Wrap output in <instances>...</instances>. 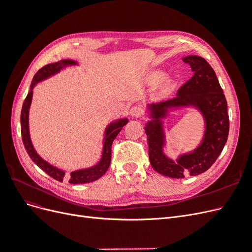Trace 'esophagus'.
Returning <instances> with one entry per match:
<instances>
[{
    "mask_svg": "<svg viewBox=\"0 0 252 252\" xmlns=\"http://www.w3.org/2000/svg\"><path fill=\"white\" fill-rule=\"evenodd\" d=\"M129 114H130L131 117L139 118L142 114V108L140 107V106H133V107H131L130 110H129Z\"/></svg>",
    "mask_w": 252,
    "mask_h": 252,
    "instance_id": "34e87169",
    "label": "esophagus"
}]
</instances>
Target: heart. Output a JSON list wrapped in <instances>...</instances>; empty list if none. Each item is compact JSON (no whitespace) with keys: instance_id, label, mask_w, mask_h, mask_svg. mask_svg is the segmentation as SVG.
Returning <instances> with one entry per match:
<instances>
[{"instance_id":"1","label":"heart","mask_w":252,"mask_h":252,"mask_svg":"<svg viewBox=\"0 0 252 252\" xmlns=\"http://www.w3.org/2000/svg\"><path fill=\"white\" fill-rule=\"evenodd\" d=\"M163 75H164V73H163L162 71H155V72H152V73L149 75V82H150L151 84H157V83H158L159 81L162 80ZM170 85H171V81H170L169 79L165 80V81L163 82V84H162V86H161V90L163 91V93H166V91L169 89Z\"/></svg>"}]
</instances>
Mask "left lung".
<instances>
[{"label": "left lung", "mask_w": 252, "mask_h": 252, "mask_svg": "<svg viewBox=\"0 0 252 252\" xmlns=\"http://www.w3.org/2000/svg\"><path fill=\"white\" fill-rule=\"evenodd\" d=\"M183 61L191 67L192 78L178 90L175 97L147 105L151 120L144 127L152 168L173 179H183L187 174L194 177L208 170L222 152L229 132L226 97L215 70L201 57L188 56ZM184 107H192L202 114L205 131L199 147L173 161L163 152L165 137L162 119L169 111Z\"/></svg>", "instance_id": "left-lung-1"}]
</instances>
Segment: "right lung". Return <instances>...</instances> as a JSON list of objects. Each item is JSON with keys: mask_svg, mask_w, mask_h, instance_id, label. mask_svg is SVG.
Listing matches in <instances>:
<instances>
[{"mask_svg": "<svg viewBox=\"0 0 252 252\" xmlns=\"http://www.w3.org/2000/svg\"><path fill=\"white\" fill-rule=\"evenodd\" d=\"M79 65L77 61L73 60H62L59 61L57 63H52L45 65L42 67L40 70L34 74L32 79V85H30L29 93L25 98L24 103H23V107L21 111V132H22V140L23 144H24L25 149L27 154L29 155L30 158L40 167L42 170H44L52 179H55L59 182H64L68 181L70 184H85V183H90L96 181L100 179L104 173L108 170L110 166L111 161V145L114 139L117 138L119 132L122 130L127 123L128 119H119L117 121L111 122L110 124L107 125L104 132V140H103V152H102V158L96 165L89 167V168L81 169V170H75L70 172V174H66L65 170H62L60 168H57L53 165L49 164L47 161H45L42 158L37 152L35 151L32 139H30V133H29V122H28V116H29V108L30 105H32V94H33V88L37 83H40L44 80H46L52 75L59 73L61 70L64 69V68L68 66H75Z\"/></svg>", "mask_w": 252, "mask_h": 252, "instance_id": "right-lung-1", "label": "right lung"}]
</instances>
